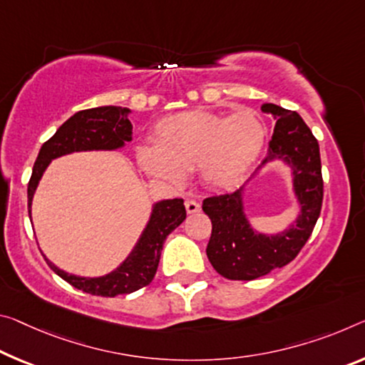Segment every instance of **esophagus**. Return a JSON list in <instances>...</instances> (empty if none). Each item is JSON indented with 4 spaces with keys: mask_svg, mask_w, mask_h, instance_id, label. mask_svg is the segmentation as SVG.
Returning a JSON list of instances; mask_svg holds the SVG:
<instances>
[{
    "mask_svg": "<svg viewBox=\"0 0 365 365\" xmlns=\"http://www.w3.org/2000/svg\"><path fill=\"white\" fill-rule=\"evenodd\" d=\"M185 210H187L188 214H196V212H200L201 205L195 200H187L185 201Z\"/></svg>",
    "mask_w": 365,
    "mask_h": 365,
    "instance_id": "esophagus-1",
    "label": "esophagus"
}]
</instances>
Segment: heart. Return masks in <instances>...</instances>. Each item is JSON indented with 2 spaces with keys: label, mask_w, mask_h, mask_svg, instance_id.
<instances>
[{
  "label": "heart",
  "mask_w": 365,
  "mask_h": 365,
  "mask_svg": "<svg viewBox=\"0 0 365 365\" xmlns=\"http://www.w3.org/2000/svg\"><path fill=\"white\" fill-rule=\"evenodd\" d=\"M264 140L266 126L253 110L229 117L190 110L159 120L154 146H138L136 159L148 175L169 185H180L185 173L198 170L205 183L230 188L244 180Z\"/></svg>",
  "instance_id": "1"
}]
</instances>
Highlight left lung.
Listing matches in <instances>:
<instances>
[{
	"mask_svg": "<svg viewBox=\"0 0 365 365\" xmlns=\"http://www.w3.org/2000/svg\"><path fill=\"white\" fill-rule=\"evenodd\" d=\"M263 113L276 120L268 154L247 183L234 193L216 195L203 201L212 224L206 255L219 274L234 281H252L282 268L297 257L320 216L323 178L318 141L297 112L274 103H263ZM273 161L289 167L298 216L284 231L259 233L245 212L246 187Z\"/></svg>",
	"mask_w": 365,
	"mask_h": 365,
	"instance_id": "1",
	"label": "left lung"
}]
</instances>
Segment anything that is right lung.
<instances>
[{"instance_id":"obj_1","label":"right lung","mask_w":365,"mask_h":365,"mask_svg":"<svg viewBox=\"0 0 365 365\" xmlns=\"http://www.w3.org/2000/svg\"><path fill=\"white\" fill-rule=\"evenodd\" d=\"M131 113L126 107L103 106L96 108L81 110L69 117L50 140L40 148L32 177L27 187L29 217H32V200L38 187V182L53 159L73 153L86 151H117L125 148L133 140V126L128 118ZM187 211L183 200H160L154 201L151 214L144 225L140 239L133 247L130 255L113 271L103 276H78L60 269L55 263L45 257L55 273L69 284L92 296L115 297L120 294H130L148 286L154 279L158 271L162 245L173 229L180 225Z\"/></svg>"}]
</instances>
